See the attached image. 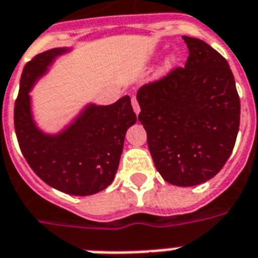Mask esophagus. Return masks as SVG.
I'll return each instance as SVG.
<instances>
[{
  "label": "esophagus",
  "mask_w": 258,
  "mask_h": 258,
  "mask_svg": "<svg viewBox=\"0 0 258 258\" xmlns=\"http://www.w3.org/2000/svg\"><path fill=\"white\" fill-rule=\"evenodd\" d=\"M131 104H133V108H134V112L135 113H139V111H141V107H139V103H138L137 97H133V100H131Z\"/></svg>",
  "instance_id": "esophagus-1"
}]
</instances>
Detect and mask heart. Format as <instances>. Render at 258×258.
<instances>
[{
  "instance_id": "heart-1",
  "label": "heart",
  "mask_w": 258,
  "mask_h": 258,
  "mask_svg": "<svg viewBox=\"0 0 258 258\" xmlns=\"http://www.w3.org/2000/svg\"><path fill=\"white\" fill-rule=\"evenodd\" d=\"M176 63H177V58L174 54H170L168 55L166 58H165V62L161 64L160 70H158V76H164L166 73H169L172 69L176 68Z\"/></svg>"
}]
</instances>
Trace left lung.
<instances>
[{
    "label": "left lung",
    "mask_w": 258,
    "mask_h": 258,
    "mask_svg": "<svg viewBox=\"0 0 258 258\" xmlns=\"http://www.w3.org/2000/svg\"><path fill=\"white\" fill-rule=\"evenodd\" d=\"M182 39L189 50L185 68L138 90V119L162 178L194 186L212 178L229 160L241 104L227 60L200 39Z\"/></svg>",
    "instance_id": "1"
}]
</instances>
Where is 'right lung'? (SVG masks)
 Masks as SVG:
<instances>
[{"mask_svg":"<svg viewBox=\"0 0 258 258\" xmlns=\"http://www.w3.org/2000/svg\"><path fill=\"white\" fill-rule=\"evenodd\" d=\"M68 51L51 48L25 64L15 103V130L20 150L43 181L68 195L88 196L112 184L125 133L137 115L130 96H124L111 105H86L59 134L43 133L33 120L29 92L55 58Z\"/></svg>","mask_w":258,"mask_h":258,"instance_id":"add662e5","label":"right lung"}]
</instances>
